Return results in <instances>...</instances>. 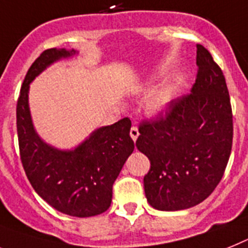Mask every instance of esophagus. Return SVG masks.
I'll return each mask as SVG.
<instances>
[{
  "label": "esophagus",
  "instance_id": "esophagus-1",
  "mask_svg": "<svg viewBox=\"0 0 248 248\" xmlns=\"http://www.w3.org/2000/svg\"><path fill=\"white\" fill-rule=\"evenodd\" d=\"M130 135H131V137H132V140L136 141L137 137H139V135H140L139 134V128H137L136 126H132L130 130Z\"/></svg>",
  "mask_w": 248,
  "mask_h": 248
}]
</instances>
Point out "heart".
<instances>
[{
	"instance_id": "obj_1",
	"label": "heart",
	"mask_w": 248,
	"mask_h": 248,
	"mask_svg": "<svg viewBox=\"0 0 248 248\" xmlns=\"http://www.w3.org/2000/svg\"><path fill=\"white\" fill-rule=\"evenodd\" d=\"M170 101V94L166 91H157L150 95L146 101V108L153 113H157L165 109Z\"/></svg>"
}]
</instances>
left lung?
Masks as SVG:
<instances>
[{"label": "left lung", "instance_id": "8db88e82", "mask_svg": "<svg viewBox=\"0 0 248 248\" xmlns=\"http://www.w3.org/2000/svg\"><path fill=\"white\" fill-rule=\"evenodd\" d=\"M197 66L190 93L139 126L136 146L150 160L145 194L159 211L199 204L219 184L230 160L233 116L226 78L202 45H197Z\"/></svg>", "mask_w": 248, "mask_h": 248}]
</instances>
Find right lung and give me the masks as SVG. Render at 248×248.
<instances>
[{"label":"right lung","instance_id":"add662e5","mask_svg":"<svg viewBox=\"0 0 248 248\" xmlns=\"http://www.w3.org/2000/svg\"><path fill=\"white\" fill-rule=\"evenodd\" d=\"M76 51L44 50L29 68L16 106L20 159L37 194L57 211L73 217H93L112 202V186L135 149L131 120L124 117L94 131L73 151H59L40 140L29 111V84L47 65Z\"/></svg>","mask_w":248,"mask_h":248}]
</instances>
